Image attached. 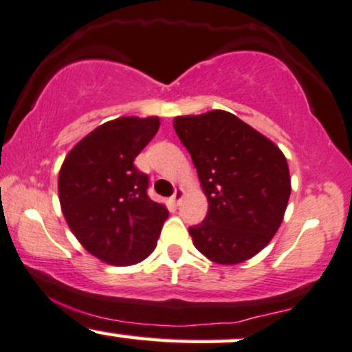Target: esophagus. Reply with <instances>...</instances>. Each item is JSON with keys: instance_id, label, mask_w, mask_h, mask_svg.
Wrapping results in <instances>:
<instances>
[{"instance_id": "esophagus-1", "label": "esophagus", "mask_w": 352, "mask_h": 352, "mask_svg": "<svg viewBox=\"0 0 352 352\" xmlns=\"http://www.w3.org/2000/svg\"><path fill=\"white\" fill-rule=\"evenodd\" d=\"M183 196H184L183 189H176L175 194H173V196H171V201L175 202V204H179L181 199H183Z\"/></svg>"}]
</instances>
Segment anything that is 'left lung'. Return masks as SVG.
I'll return each mask as SVG.
<instances>
[{
    "mask_svg": "<svg viewBox=\"0 0 352 352\" xmlns=\"http://www.w3.org/2000/svg\"><path fill=\"white\" fill-rule=\"evenodd\" d=\"M175 130L209 202L204 221L189 227L194 247L221 265L257 255L278 230L290 199L283 153L224 110L176 117Z\"/></svg>",
    "mask_w": 352,
    "mask_h": 352,
    "instance_id": "1",
    "label": "left lung"
}]
</instances>
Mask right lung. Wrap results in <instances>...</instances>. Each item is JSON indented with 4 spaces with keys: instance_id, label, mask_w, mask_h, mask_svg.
<instances>
[{
    "instance_id": "obj_1",
    "label": "right lung",
    "mask_w": 352,
    "mask_h": 352,
    "mask_svg": "<svg viewBox=\"0 0 352 352\" xmlns=\"http://www.w3.org/2000/svg\"><path fill=\"white\" fill-rule=\"evenodd\" d=\"M160 128L158 117H122L90 131L59 173L65 221L87 252L110 265H133L155 250L168 209L148 196L133 161Z\"/></svg>"
}]
</instances>
